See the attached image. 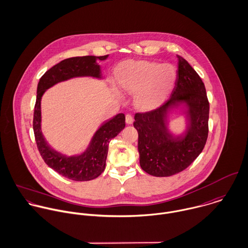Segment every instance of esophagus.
<instances>
[{
	"label": "esophagus",
	"instance_id": "34e87169",
	"mask_svg": "<svg viewBox=\"0 0 248 248\" xmlns=\"http://www.w3.org/2000/svg\"><path fill=\"white\" fill-rule=\"evenodd\" d=\"M125 123H126L127 124H131L133 123V118H132V116H131L130 114H127V115L125 116Z\"/></svg>",
	"mask_w": 248,
	"mask_h": 248
}]
</instances>
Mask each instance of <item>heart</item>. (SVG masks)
<instances>
[{
	"label": "heart",
	"mask_w": 248,
	"mask_h": 248,
	"mask_svg": "<svg viewBox=\"0 0 248 248\" xmlns=\"http://www.w3.org/2000/svg\"><path fill=\"white\" fill-rule=\"evenodd\" d=\"M176 77L172 64L149 61H127L116 71L119 88L124 93H134V106L140 110L152 109L164 101Z\"/></svg>",
	"instance_id": "obj_1"
}]
</instances>
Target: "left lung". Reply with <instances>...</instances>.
Segmentation results:
<instances>
[{
    "label": "left lung",
    "instance_id": "obj_1",
    "mask_svg": "<svg viewBox=\"0 0 248 248\" xmlns=\"http://www.w3.org/2000/svg\"><path fill=\"white\" fill-rule=\"evenodd\" d=\"M178 58L175 87L160 106L134 116L138 131L141 168L155 177H170L186 169L202 153L209 134L210 103L205 85L183 57ZM185 102L189 107L190 127L182 138L167 131L164 115L172 105Z\"/></svg>",
    "mask_w": 248,
    "mask_h": 248
}]
</instances>
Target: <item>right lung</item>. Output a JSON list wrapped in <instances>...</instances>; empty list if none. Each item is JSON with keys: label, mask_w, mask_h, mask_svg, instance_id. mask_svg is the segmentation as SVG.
Wrapping results in <instances>:
<instances>
[{"label": "right lung", "mask_w": 248, "mask_h": 248, "mask_svg": "<svg viewBox=\"0 0 248 248\" xmlns=\"http://www.w3.org/2000/svg\"><path fill=\"white\" fill-rule=\"evenodd\" d=\"M105 56H84L65 59L48 69L39 79L36 100L33 110L32 127L38 152L44 162L57 173L76 182L91 181L97 178L105 169L110 141L125 126L124 114L116 115L104 123L95 132L88 150L78 156H65L54 151L45 141L40 130V100L45 90L53 85L78 76L100 78V65L97 60L107 59Z\"/></svg>", "instance_id": "1"}]
</instances>
